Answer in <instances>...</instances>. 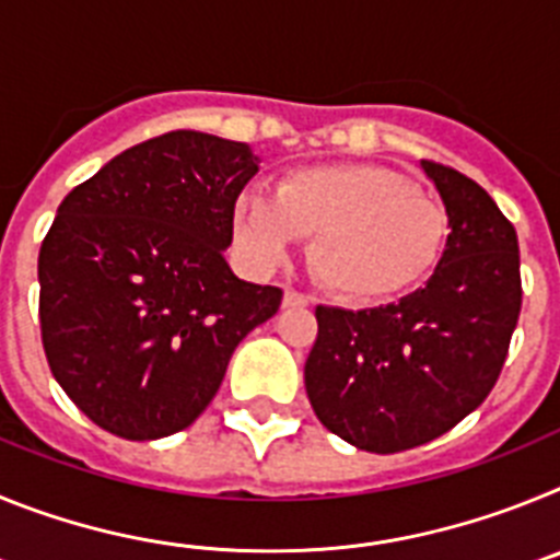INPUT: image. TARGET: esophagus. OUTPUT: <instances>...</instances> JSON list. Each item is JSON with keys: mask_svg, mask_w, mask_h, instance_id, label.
Wrapping results in <instances>:
<instances>
[{"mask_svg": "<svg viewBox=\"0 0 560 560\" xmlns=\"http://www.w3.org/2000/svg\"><path fill=\"white\" fill-rule=\"evenodd\" d=\"M311 303H314L311 296L300 294V291H294V289H285L283 308H303V305H311Z\"/></svg>", "mask_w": 560, "mask_h": 560, "instance_id": "1", "label": "esophagus"}]
</instances>
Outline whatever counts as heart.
<instances>
[{
  "label": "heart",
  "mask_w": 560,
  "mask_h": 560,
  "mask_svg": "<svg viewBox=\"0 0 560 560\" xmlns=\"http://www.w3.org/2000/svg\"><path fill=\"white\" fill-rule=\"evenodd\" d=\"M232 237L246 264L271 271L294 241L325 289L348 303L407 294L438 266L448 212L434 196L378 165H316L275 190H246L232 207Z\"/></svg>",
  "instance_id": "b5f03b06"
}]
</instances>
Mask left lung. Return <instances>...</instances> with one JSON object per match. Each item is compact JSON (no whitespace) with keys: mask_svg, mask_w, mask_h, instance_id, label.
Returning <instances> with one entry per match:
<instances>
[{"mask_svg":"<svg viewBox=\"0 0 560 560\" xmlns=\"http://www.w3.org/2000/svg\"><path fill=\"white\" fill-rule=\"evenodd\" d=\"M448 212L423 289L378 308L316 305L305 393L328 432L395 454L446 434L488 398L522 311L518 237L474 179L420 162Z\"/></svg>","mask_w":560,"mask_h":560,"instance_id":"8db88e82","label":"left lung"}]
</instances>
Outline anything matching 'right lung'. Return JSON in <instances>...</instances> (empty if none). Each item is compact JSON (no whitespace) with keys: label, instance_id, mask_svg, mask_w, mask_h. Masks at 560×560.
Masks as SVG:
<instances>
[{"label":"right lung","instance_id":"add662e5","mask_svg":"<svg viewBox=\"0 0 560 560\" xmlns=\"http://www.w3.org/2000/svg\"><path fill=\"white\" fill-rule=\"evenodd\" d=\"M246 142L171 131L78 185L38 252L49 370L92 423L126 440L182 432L207 409L283 291L224 260L232 207L257 173Z\"/></svg>","mask_w":560,"mask_h":560}]
</instances>
